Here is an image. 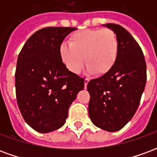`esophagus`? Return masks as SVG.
Instances as JSON below:
<instances>
[{
  "instance_id": "obj_1",
  "label": "esophagus",
  "mask_w": 157,
  "mask_h": 157,
  "mask_svg": "<svg viewBox=\"0 0 157 157\" xmlns=\"http://www.w3.org/2000/svg\"><path fill=\"white\" fill-rule=\"evenodd\" d=\"M89 80L88 79H85V81H84V86H85V88H86V86H87V84H88Z\"/></svg>"
}]
</instances>
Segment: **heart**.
Listing matches in <instances>:
<instances>
[{
	"label": "heart",
	"instance_id": "b5f03b06",
	"mask_svg": "<svg viewBox=\"0 0 157 157\" xmlns=\"http://www.w3.org/2000/svg\"><path fill=\"white\" fill-rule=\"evenodd\" d=\"M118 39L110 29H86L73 33L69 44L59 46L63 64L73 74H79L84 66L87 71L103 75L116 64L118 56Z\"/></svg>",
	"mask_w": 157,
	"mask_h": 157
}]
</instances>
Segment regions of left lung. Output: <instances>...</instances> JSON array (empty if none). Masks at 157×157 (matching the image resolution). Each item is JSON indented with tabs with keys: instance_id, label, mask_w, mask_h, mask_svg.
<instances>
[{
	"instance_id": "8db88e82",
	"label": "left lung",
	"mask_w": 157,
	"mask_h": 157,
	"mask_svg": "<svg viewBox=\"0 0 157 157\" xmlns=\"http://www.w3.org/2000/svg\"><path fill=\"white\" fill-rule=\"evenodd\" d=\"M118 37V56L113 69L91 80L89 117L93 124L109 132L121 129L135 115L146 83V65L141 48L122 26L108 23Z\"/></svg>"
}]
</instances>
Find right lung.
Masks as SVG:
<instances>
[{
    "instance_id": "1",
    "label": "right lung",
    "mask_w": 157,
    "mask_h": 157,
    "mask_svg": "<svg viewBox=\"0 0 157 157\" xmlns=\"http://www.w3.org/2000/svg\"><path fill=\"white\" fill-rule=\"evenodd\" d=\"M75 28L48 27L23 45L15 73L17 105L28 124L39 133L61 128L70 106L84 89V79L63 64L59 46Z\"/></svg>"
}]
</instances>
